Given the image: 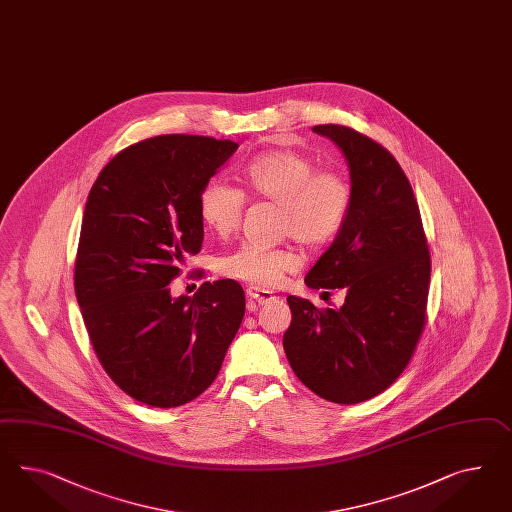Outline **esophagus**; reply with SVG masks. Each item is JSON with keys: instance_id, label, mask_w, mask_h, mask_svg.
Instances as JSON below:
<instances>
[{"instance_id": "34e87169", "label": "esophagus", "mask_w": 512, "mask_h": 512, "mask_svg": "<svg viewBox=\"0 0 512 512\" xmlns=\"http://www.w3.org/2000/svg\"><path fill=\"white\" fill-rule=\"evenodd\" d=\"M246 294H248L249 300H253V302L261 305L270 304V302L276 300V296L272 292L264 291V289H259V287H253V285L246 289Z\"/></svg>"}]
</instances>
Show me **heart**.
<instances>
[{
	"instance_id": "1",
	"label": "heart",
	"mask_w": 512,
	"mask_h": 512,
	"mask_svg": "<svg viewBox=\"0 0 512 512\" xmlns=\"http://www.w3.org/2000/svg\"><path fill=\"white\" fill-rule=\"evenodd\" d=\"M244 192L276 203L279 235L291 236L305 248L328 244L345 225L352 205V186L337 171L318 169L300 152L274 151L253 158L240 171ZM244 195L223 180H210L199 194V216L212 233H235L242 220ZM298 255L289 248L242 244L221 259V274L257 287H276L296 272Z\"/></svg>"
}]
</instances>
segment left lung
<instances>
[{
  "mask_svg": "<svg viewBox=\"0 0 512 512\" xmlns=\"http://www.w3.org/2000/svg\"><path fill=\"white\" fill-rule=\"evenodd\" d=\"M343 151L352 205L332 246L305 276L309 289H341L345 304L318 309L289 296L283 348L318 397L369 401L414 356L427 320L430 253L410 180L380 143L341 125L313 126Z\"/></svg>",
  "mask_w": 512,
  "mask_h": 512,
  "instance_id": "left-lung-1",
  "label": "left lung"
}]
</instances>
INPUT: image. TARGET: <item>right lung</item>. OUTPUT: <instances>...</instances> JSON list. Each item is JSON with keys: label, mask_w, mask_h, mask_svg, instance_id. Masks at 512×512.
Segmentation results:
<instances>
[{"label": "right lung", "mask_w": 512, "mask_h": 512, "mask_svg": "<svg viewBox=\"0 0 512 512\" xmlns=\"http://www.w3.org/2000/svg\"><path fill=\"white\" fill-rule=\"evenodd\" d=\"M238 149L229 139L167 134L119 152L83 212L74 291L98 361L152 408L194 401L220 373L246 311L233 279L173 298L169 283L199 253V194Z\"/></svg>", "instance_id": "1"}]
</instances>
